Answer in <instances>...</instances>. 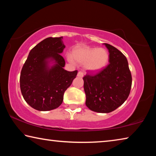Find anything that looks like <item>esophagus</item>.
Listing matches in <instances>:
<instances>
[{"instance_id": "obj_1", "label": "esophagus", "mask_w": 156, "mask_h": 156, "mask_svg": "<svg viewBox=\"0 0 156 156\" xmlns=\"http://www.w3.org/2000/svg\"><path fill=\"white\" fill-rule=\"evenodd\" d=\"M77 76H78V77H80V78H83V73L82 72H79L78 73Z\"/></svg>"}]
</instances>
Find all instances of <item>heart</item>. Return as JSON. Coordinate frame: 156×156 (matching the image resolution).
Instances as JSON below:
<instances>
[{"label": "heart", "mask_w": 156, "mask_h": 156, "mask_svg": "<svg viewBox=\"0 0 156 156\" xmlns=\"http://www.w3.org/2000/svg\"><path fill=\"white\" fill-rule=\"evenodd\" d=\"M69 61L73 60L80 65H84V70L90 73H98L106 68L109 60V54L105 48L81 47L73 50L72 58L69 57Z\"/></svg>", "instance_id": "b5f03b06"}]
</instances>
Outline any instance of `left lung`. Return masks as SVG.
<instances>
[{"instance_id": "1", "label": "left lung", "mask_w": 156, "mask_h": 156, "mask_svg": "<svg viewBox=\"0 0 156 156\" xmlns=\"http://www.w3.org/2000/svg\"><path fill=\"white\" fill-rule=\"evenodd\" d=\"M104 44L109 50V65L96 76L83 78L86 106L98 113H109L121 106L127 99L132 83L126 57L113 46Z\"/></svg>"}]
</instances>
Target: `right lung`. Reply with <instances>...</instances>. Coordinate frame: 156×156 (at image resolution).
<instances>
[{
    "label": "right lung",
    "instance_id": "obj_1",
    "mask_svg": "<svg viewBox=\"0 0 156 156\" xmlns=\"http://www.w3.org/2000/svg\"><path fill=\"white\" fill-rule=\"evenodd\" d=\"M62 37L47 38L31 50L20 73L21 93L30 107L41 112L56 109L78 71L64 69Z\"/></svg>",
    "mask_w": 156,
    "mask_h": 156
}]
</instances>
